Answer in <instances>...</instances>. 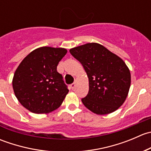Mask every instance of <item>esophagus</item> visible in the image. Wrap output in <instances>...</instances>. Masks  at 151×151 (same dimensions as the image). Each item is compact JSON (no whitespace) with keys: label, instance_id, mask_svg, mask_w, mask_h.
<instances>
[{"label":"esophagus","instance_id":"34e87169","mask_svg":"<svg viewBox=\"0 0 151 151\" xmlns=\"http://www.w3.org/2000/svg\"><path fill=\"white\" fill-rule=\"evenodd\" d=\"M75 86H76V83H72V84L70 85V88H71V89H74V88H75Z\"/></svg>","mask_w":151,"mask_h":151}]
</instances>
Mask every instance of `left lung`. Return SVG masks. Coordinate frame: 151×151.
I'll return each instance as SVG.
<instances>
[{
  "label": "left lung",
  "instance_id": "1",
  "mask_svg": "<svg viewBox=\"0 0 151 151\" xmlns=\"http://www.w3.org/2000/svg\"><path fill=\"white\" fill-rule=\"evenodd\" d=\"M81 63L89 80V91L82 102L97 115L111 113L123 104L131 85L124 61L106 47L88 43L69 50Z\"/></svg>",
  "mask_w": 151,
  "mask_h": 151
}]
</instances>
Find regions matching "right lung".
<instances>
[{"label":"right lung","mask_w":151,"mask_h":151,"mask_svg":"<svg viewBox=\"0 0 151 151\" xmlns=\"http://www.w3.org/2000/svg\"><path fill=\"white\" fill-rule=\"evenodd\" d=\"M64 48L43 47L22 60L14 75V92L20 104L33 113H48L61 105L68 89L57 66Z\"/></svg>","instance_id":"obj_1"}]
</instances>
